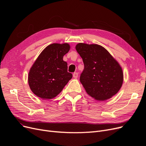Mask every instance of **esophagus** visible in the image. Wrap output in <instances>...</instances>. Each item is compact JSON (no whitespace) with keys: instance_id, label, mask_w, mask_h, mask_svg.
I'll use <instances>...</instances> for the list:
<instances>
[{"instance_id":"1","label":"esophagus","mask_w":146,"mask_h":146,"mask_svg":"<svg viewBox=\"0 0 146 146\" xmlns=\"http://www.w3.org/2000/svg\"><path fill=\"white\" fill-rule=\"evenodd\" d=\"M78 76V74L77 72H74V73L73 74V77H74V78H77Z\"/></svg>"}]
</instances>
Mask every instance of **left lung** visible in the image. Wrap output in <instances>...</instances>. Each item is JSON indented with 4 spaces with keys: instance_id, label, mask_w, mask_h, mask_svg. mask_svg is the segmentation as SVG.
I'll return each mask as SVG.
<instances>
[{
    "instance_id": "1",
    "label": "left lung",
    "mask_w": 146,
    "mask_h": 146,
    "mask_svg": "<svg viewBox=\"0 0 146 146\" xmlns=\"http://www.w3.org/2000/svg\"><path fill=\"white\" fill-rule=\"evenodd\" d=\"M76 48L84 64L80 80L87 93L99 100L115 95L123 82L122 70L119 63L101 46L79 43Z\"/></svg>"
}]
</instances>
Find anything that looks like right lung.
<instances>
[{
    "label": "right lung",
    "mask_w": 146,
    "mask_h": 146,
    "mask_svg": "<svg viewBox=\"0 0 146 146\" xmlns=\"http://www.w3.org/2000/svg\"><path fill=\"white\" fill-rule=\"evenodd\" d=\"M69 49L67 43H54L39 55L29 74V86L35 95L42 99L54 98L72 78L68 64L63 60Z\"/></svg>",
    "instance_id": "1"
}]
</instances>
